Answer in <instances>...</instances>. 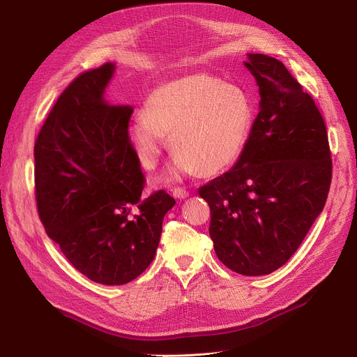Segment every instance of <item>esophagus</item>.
<instances>
[{
    "instance_id": "obj_1",
    "label": "esophagus",
    "mask_w": 357,
    "mask_h": 357,
    "mask_svg": "<svg viewBox=\"0 0 357 357\" xmlns=\"http://www.w3.org/2000/svg\"><path fill=\"white\" fill-rule=\"evenodd\" d=\"M172 194H174V197H175V198H178V199H185L186 197L190 195V192H188V191H185L183 188H175Z\"/></svg>"
}]
</instances>
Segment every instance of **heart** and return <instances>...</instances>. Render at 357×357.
<instances>
[{
  "label": "heart",
  "instance_id": "obj_1",
  "mask_svg": "<svg viewBox=\"0 0 357 357\" xmlns=\"http://www.w3.org/2000/svg\"><path fill=\"white\" fill-rule=\"evenodd\" d=\"M144 114L127 127V137L140 163L153 169L171 135L176 149L165 181L197 171L213 176L231 167L249 139L253 109L246 92L207 73H192L149 92Z\"/></svg>",
  "mask_w": 357,
  "mask_h": 357
}]
</instances>
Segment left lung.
Returning a JSON list of instances; mask_svg holds the SVG:
<instances>
[{
	"instance_id": "left-lung-1",
	"label": "left lung",
	"mask_w": 357,
	"mask_h": 357,
	"mask_svg": "<svg viewBox=\"0 0 357 357\" xmlns=\"http://www.w3.org/2000/svg\"><path fill=\"white\" fill-rule=\"evenodd\" d=\"M259 112L241 156L199 188L217 257L245 276L285 265L321 214L331 182L324 120L282 62L248 53Z\"/></svg>"
}]
</instances>
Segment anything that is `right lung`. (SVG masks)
<instances>
[{"label":"right lung","instance_id":"right-lung-1","mask_svg":"<svg viewBox=\"0 0 357 357\" xmlns=\"http://www.w3.org/2000/svg\"><path fill=\"white\" fill-rule=\"evenodd\" d=\"M108 62L75 79L53 105L34 144L37 210L47 236L75 269L102 285H124L155 259L165 191L142 197L144 176L127 127L133 107L109 104Z\"/></svg>","mask_w":357,"mask_h":357}]
</instances>
